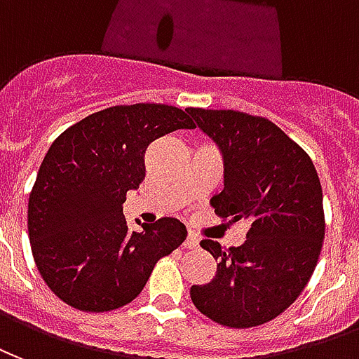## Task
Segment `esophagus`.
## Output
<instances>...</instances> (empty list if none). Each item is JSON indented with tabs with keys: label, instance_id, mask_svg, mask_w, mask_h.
I'll list each match as a JSON object with an SVG mask.
<instances>
[{
	"label": "esophagus",
	"instance_id": "1",
	"mask_svg": "<svg viewBox=\"0 0 359 359\" xmlns=\"http://www.w3.org/2000/svg\"><path fill=\"white\" fill-rule=\"evenodd\" d=\"M183 247H185V248H197L198 247V239L193 233H189L187 237H185V241H183Z\"/></svg>",
	"mask_w": 359,
	"mask_h": 359
}]
</instances>
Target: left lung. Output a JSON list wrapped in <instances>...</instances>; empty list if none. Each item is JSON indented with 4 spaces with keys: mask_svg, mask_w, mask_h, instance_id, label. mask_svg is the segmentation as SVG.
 Wrapping results in <instances>:
<instances>
[{
    "mask_svg": "<svg viewBox=\"0 0 359 359\" xmlns=\"http://www.w3.org/2000/svg\"><path fill=\"white\" fill-rule=\"evenodd\" d=\"M218 145L224 189L210 198L229 224L245 222L247 241L222 248L201 241L216 260L210 283L193 285L198 312L233 329L268 323L310 281L323 237V193L312 158L273 122L239 111L187 109Z\"/></svg>",
    "mask_w": 359,
    "mask_h": 359,
    "instance_id": "left-lung-1",
    "label": "left lung"
}]
</instances>
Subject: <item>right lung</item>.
Here are the masks:
<instances>
[{
    "mask_svg": "<svg viewBox=\"0 0 359 359\" xmlns=\"http://www.w3.org/2000/svg\"><path fill=\"white\" fill-rule=\"evenodd\" d=\"M195 128L170 104L93 112L57 137L28 198V237L47 287L82 312H111L140 294L154 264L187 229L161 218L132 231L122 205L145 177V151L162 135Z\"/></svg>",
    "mask_w": 359,
    "mask_h": 359,
    "instance_id": "1",
    "label": "right lung"
}]
</instances>
